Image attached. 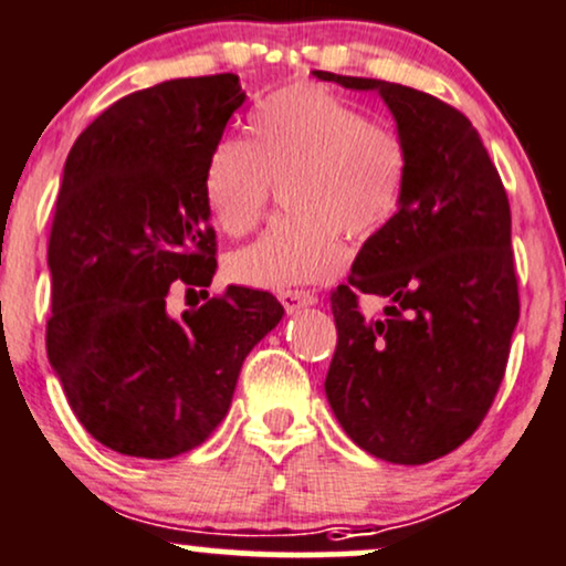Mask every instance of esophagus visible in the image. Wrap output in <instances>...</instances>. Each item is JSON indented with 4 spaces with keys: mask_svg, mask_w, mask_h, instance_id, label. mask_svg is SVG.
Instances as JSON below:
<instances>
[{
    "mask_svg": "<svg viewBox=\"0 0 566 566\" xmlns=\"http://www.w3.org/2000/svg\"><path fill=\"white\" fill-rule=\"evenodd\" d=\"M279 301H282V306L287 308V314H295L301 312V308L314 306L316 295L308 293V290H284V293H279Z\"/></svg>",
    "mask_w": 566,
    "mask_h": 566,
    "instance_id": "obj_1",
    "label": "esophagus"
}]
</instances>
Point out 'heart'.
I'll return each instance as SVG.
<instances>
[{
	"label": "heart",
	"instance_id": "1",
	"mask_svg": "<svg viewBox=\"0 0 566 566\" xmlns=\"http://www.w3.org/2000/svg\"><path fill=\"white\" fill-rule=\"evenodd\" d=\"M247 132L222 139L203 171L209 212L231 235L252 231L273 182H282L287 212L228 260L247 287L287 290L331 276L340 265L338 233H376L400 207L408 171L400 134L319 85L271 93Z\"/></svg>",
	"mask_w": 566,
	"mask_h": 566
}]
</instances>
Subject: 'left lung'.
Masks as SVG:
<instances>
[{
  "instance_id": "obj_1",
  "label": "left lung",
  "mask_w": 566,
  "mask_h": 566,
  "mask_svg": "<svg viewBox=\"0 0 566 566\" xmlns=\"http://www.w3.org/2000/svg\"><path fill=\"white\" fill-rule=\"evenodd\" d=\"M378 91L408 155L392 220L331 295L338 344L325 395L344 432L384 462L427 464L481 427L518 322L511 203L473 123L424 91L314 72ZM359 294L388 297L365 321Z\"/></svg>"
}]
</instances>
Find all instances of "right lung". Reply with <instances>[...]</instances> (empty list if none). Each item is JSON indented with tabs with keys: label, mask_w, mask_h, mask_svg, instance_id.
I'll use <instances>...</instances> for the list:
<instances>
[{
	"label": "right lung",
	"mask_w": 566,
	"mask_h": 566,
	"mask_svg": "<svg viewBox=\"0 0 566 566\" xmlns=\"http://www.w3.org/2000/svg\"><path fill=\"white\" fill-rule=\"evenodd\" d=\"M244 98L235 74L166 80L104 109L66 158L48 244V359L80 424L117 454L201 446L284 314L250 287L179 319L166 312L169 290L212 284L203 171Z\"/></svg>",
	"instance_id": "1"
}]
</instances>
